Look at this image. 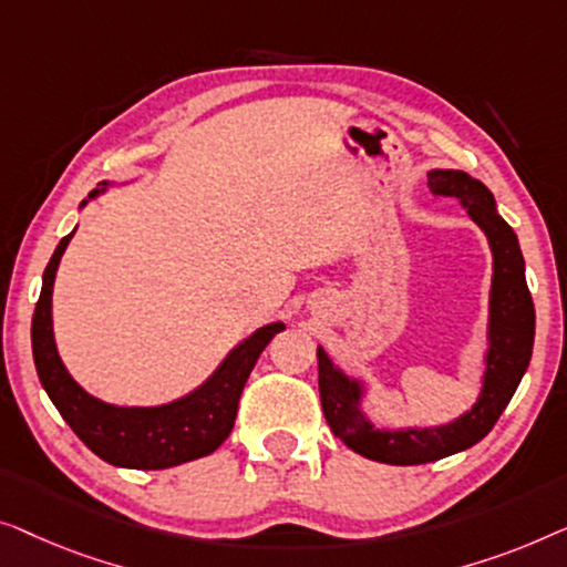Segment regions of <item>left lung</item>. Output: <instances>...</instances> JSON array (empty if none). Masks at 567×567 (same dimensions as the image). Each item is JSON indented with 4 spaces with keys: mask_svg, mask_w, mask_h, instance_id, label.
Masks as SVG:
<instances>
[{
    "mask_svg": "<svg viewBox=\"0 0 567 567\" xmlns=\"http://www.w3.org/2000/svg\"><path fill=\"white\" fill-rule=\"evenodd\" d=\"M429 189L434 197H452L465 207L488 236L493 251L488 352L483 388L473 409L442 426L378 429L362 411V382L339 370L318 347V390L331 432L349 450L385 465H424L481 442L519 388L534 347V302L526 287L519 238L498 215L491 189L457 169L429 172Z\"/></svg>",
    "mask_w": 567,
    "mask_h": 567,
    "instance_id": "left-lung-1",
    "label": "left lung"
}]
</instances>
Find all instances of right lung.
<instances>
[{"label":"right lung","instance_id":"obj_1","mask_svg":"<svg viewBox=\"0 0 567 567\" xmlns=\"http://www.w3.org/2000/svg\"><path fill=\"white\" fill-rule=\"evenodd\" d=\"M110 182L92 189L90 200L105 193ZM86 200H82V207ZM74 236L61 238L43 272L41 298L33 313V360L41 385L45 388L63 421L90 450L115 467L164 470L182 462L205 457L228 440L236 424L238 398L257 364L259 354L285 323H267L244 339L220 362L200 388L164 405H113L86 393L63 367L53 339V282L55 269Z\"/></svg>","mask_w":567,"mask_h":567}]
</instances>
